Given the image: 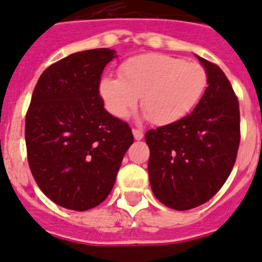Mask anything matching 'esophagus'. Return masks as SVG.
I'll list each match as a JSON object with an SVG mask.
<instances>
[{
	"mask_svg": "<svg viewBox=\"0 0 262 262\" xmlns=\"http://www.w3.org/2000/svg\"><path fill=\"white\" fill-rule=\"evenodd\" d=\"M133 136H134V140H137V141H140V140H142V138H144V132L142 130H140V129H133Z\"/></svg>",
	"mask_w": 262,
	"mask_h": 262,
	"instance_id": "34e87169",
	"label": "esophagus"
}]
</instances>
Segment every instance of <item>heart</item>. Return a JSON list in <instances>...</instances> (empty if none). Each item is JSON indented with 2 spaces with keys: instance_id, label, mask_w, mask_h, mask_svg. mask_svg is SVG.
Listing matches in <instances>:
<instances>
[{
  "instance_id": "1",
  "label": "heart",
  "mask_w": 262,
  "mask_h": 262,
  "mask_svg": "<svg viewBox=\"0 0 262 262\" xmlns=\"http://www.w3.org/2000/svg\"><path fill=\"white\" fill-rule=\"evenodd\" d=\"M118 77L105 76L99 85L106 109L125 118L138 104L157 125L181 121L198 105L207 87V72L199 63L163 54L128 59Z\"/></svg>"
}]
</instances>
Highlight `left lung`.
Returning <instances> with one entry per match:
<instances>
[{"label": "left lung", "mask_w": 262, "mask_h": 262, "mask_svg": "<svg viewBox=\"0 0 262 262\" xmlns=\"http://www.w3.org/2000/svg\"><path fill=\"white\" fill-rule=\"evenodd\" d=\"M196 58L208 84L198 105L181 121L145 134L151 191L177 211L206 203L222 188L240 144V111L231 83L217 66Z\"/></svg>", "instance_id": "left-lung-1"}]
</instances>
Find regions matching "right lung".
Wrapping results in <instances>:
<instances>
[{
  "label": "right lung",
  "instance_id": "obj_1",
  "mask_svg": "<svg viewBox=\"0 0 262 262\" xmlns=\"http://www.w3.org/2000/svg\"><path fill=\"white\" fill-rule=\"evenodd\" d=\"M115 50L75 52L50 66L26 115V149L36 185L58 206L87 211L115 186L132 129L104 108L99 84Z\"/></svg>",
  "mask_w": 262,
  "mask_h": 262
}]
</instances>
